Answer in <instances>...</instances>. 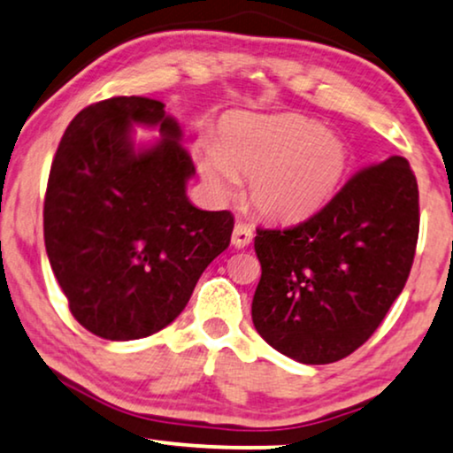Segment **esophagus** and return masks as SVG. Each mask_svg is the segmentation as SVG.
I'll use <instances>...</instances> for the list:
<instances>
[{
  "label": "esophagus",
  "mask_w": 453,
  "mask_h": 453,
  "mask_svg": "<svg viewBox=\"0 0 453 453\" xmlns=\"http://www.w3.org/2000/svg\"><path fill=\"white\" fill-rule=\"evenodd\" d=\"M253 230H250V226H246V223H236V227H234V234H232V244L236 246V249H244V246H249L253 242Z\"/></svg>",
  "instance_id": "obj_1"
}]
</instances>
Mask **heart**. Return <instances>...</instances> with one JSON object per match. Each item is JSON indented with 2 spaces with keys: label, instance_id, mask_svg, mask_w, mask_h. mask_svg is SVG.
Wrapping results in <instances>:
<instances>
[{
  "label": "heart",
  "instance_id": "1",
  "mask_svg": "<svg viewBox=\"0 0 453 453\" xmlns=\"http://www.w3.org/2000/svg\"><path fill=\"white\" fill-rule=\"evenodd\" d=\"M347 165L345 142L299 114H238L223 123L215 150L200 154V171L215 192L227 196L238 177H246L250 204L278 223L303 221L324 209Z\"/></svg>",
  "mask_w": 453,
  "mask_h": 453
}]
</instances>
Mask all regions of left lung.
Masks as SVG:
<instances>
[{
	"label": "left lung",
	"mask_w": 453,
	"mask_h": 453,
	"mask_svg": "<svg viewBox=\"0 0 453 453\" xmlns=\"http://www.w3.org/2000/svg\"><path fill=\"white\" fill-rule=\"evenodd\" d=\"M418 226L416 177L408 160L391 157L355 173L299 226L257 230V332L301 364L351 355L402 295Z\"/></svg>",
	"instance_id": "obj_1"
}]
</instances>
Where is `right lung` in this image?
I'll return each instance as SVG.
<instances>
[{
  "label": "right lung",
  "instance_id": "obj_1",
  "mask_svg": "<svg viewBox=\"0 0 453 453\" xmlns=\"http://www.w3.org/2000/svg\"><path fill=\"white\" fill-rule=\"evenodd\" d=\"M134 124L158 128L161 140L135 147ZM194 173L180 123L158 100H102L66 127L45 192V253L91 334L135 341L163 330L230 246V211L188 200Z\"/></svg>",
  "mask_w": 453,
  "mask_h": 453
}]
</instances>
